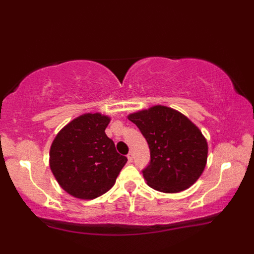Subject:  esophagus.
<instances>
[{
    "label": "esophagus",
    "instance_id": "esophagus-1",
    "mask_svg": "<svg viewBox=\"0 0 254 254\" xmlns=\"http://www.w3.org/2000/svg\"><path fill=\"white\" fill-rule=\"evenodd\" d=\"M127 158H128V161H129V162H133V154H131V152H129V154H128L127 155Z\"/></svg>",
    "mask_w": 254,
    "mask_h": 254
}]
</instances>
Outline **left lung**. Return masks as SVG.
I'll return each mask as SVG.
<instances>
[{"label":"left lung","mask_w":254,"mask_h":254,"mask_svg":"<svg viewBox=\"0 0 254 254\" xmlns=\"http://www.w3.org/2000/svg\"><path fill=\"white\" fill-rule=\"evenodd\" d=\"M150 149V163L142 170L151 189L178 193L192 186L203 172L208 144L199 128L178 111L156 105L128 116Z\"/></svg>","instance_id":"left-lung-1"}]
</instances>
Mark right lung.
Here are the masks:
<instances>
[{
    "mask_svg": "<svg viewBox=\"0 0 254 254\" xmlns=\"http://www.w3.org/2000/svg\"><path fill=\"white\" fill-rule=\"evenodd\" d=\"M110 120L100 113H85L55 136L50 166L59 185L70 195L83 200L103 195L112 189L127 163L105 134Z\"/></svg>",
    "mask_w": 254,
    "mask_h": 254,
    "instance_id": "obj_1",
    "label": "right lung"
}]
</instances>
